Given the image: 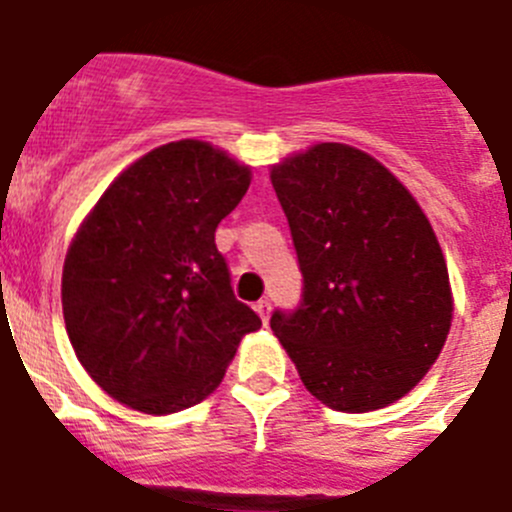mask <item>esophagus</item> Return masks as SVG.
I'll return each mask as SVG.
<instances>
[{"instance_id": "1", "label": "esophagus", "mask_w": 512, "mask_h": 512, "mask_svg": "<svg viewBox=\"0 0 512 512\" xmlns=\"http://www.w3.org/2000/svg\"><path fill=\"white\" fill-rule=\"evenodd\" d=\"M270 310H272L270 300H260V302H255V312H257V315H260V320L265 322V325H267V320H270Z\"/></svg>"}]
</instances>
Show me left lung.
Masks as SVG:
<instances>
[{"mask_svg": "<svg viewBox=\"0 0 512 512\" xmlns=\"http://www.w3.org/2000/svg\"><path fill=\"white\" fill-rule=\"evenodd\" d=\"M302 300L270 327L317 400L385 408L438 360L453 320L448 267L428 217L375 157L322 142L272 167Z\"/></svg>", "mask_w": 512, "mask_h": 512, "instance_id": "obj_1", "label": "left lung"}]
</instances>
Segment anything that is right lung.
I'll return each instance as SVG.
<instances>
[{
	"label": "right lung",
	"mask_w": 512,
	"mask_h": 512,
	"mask_svg": "<svg viewBox=\"0 0 512 512\" xmlns=\"http://www.w3.org/2000/svg\"><path fill=\"white\" fill-rule=\"evenodd\" d=\"M250 167L200 140L147 152L107 187L67 250L62 312L79 362L147 415L205 400L262 320L235 297L215 230Z\"/></svg>",
	"instance_id": "right-lung-1"
}]
</instances>
